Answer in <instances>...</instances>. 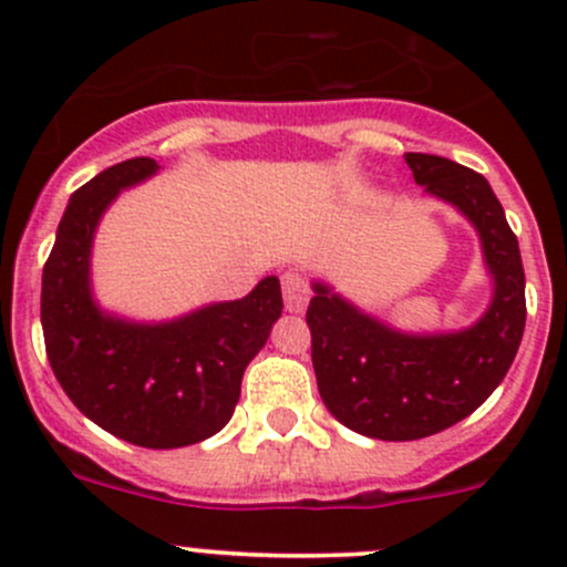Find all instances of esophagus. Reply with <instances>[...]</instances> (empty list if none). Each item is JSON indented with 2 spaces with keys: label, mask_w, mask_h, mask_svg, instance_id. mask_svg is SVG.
Listing matches in <instances>:
<instances>
[{
  "label": "esophagus",
  "mask_w": 567,
  "mask_h": 567,
  "mask_svg": "<svg viewBox=\"0 0 567 567\" xmlns=\"http://www.w3.org/2000/svg\"><path fill=\"white\" fill-rule=\"evenodd\" d=\"M282 293L288 312H305L307 301H310V282L301 274L288 271L282 274Z\"/></svg>",
  "instance_id": "obj_1"
}]
</instances>
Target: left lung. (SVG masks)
Wrapping results in <instances>:
<instances>
[{"label": "left lung", "instance_id": "1", "mask_svg": "<svg viewBox=\"0 0 567 567\" xmlns=\"http://www.w3.org/2000/svg\"><path fill=\"white\" fill-rule=\"evenodd\" d=\"M405 164L431 197L472 221L494 290L466 329L414 334L312 282L307 326L320 398L334 420L381 442L433 436L483 405L511 370L527 320L518 238L488 181L431 153H405Z\"/></svg>", "mask_w": 567, "mask_h": 567}]
</instances>
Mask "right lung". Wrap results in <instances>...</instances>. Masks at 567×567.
I'll list each match as a JSON object with an SVG mask.
<instances>
[{"label": "right lung", "mask_w": 567, "mask_h": 567, "mask_svg": "<svg viewBox=\"0 0 567 567\" xmlns=\"http://www.w3.org/2000/svg\"><path fill=\"white\" fill-rule=\"evenodd\" d=\"M156 173L153 158H128L71 194L43 266L40 323L51 370L87 420L136 447L173 450L230 422L244 370L282 316V290L266 277L244 299L162 323L101 310L90 279L101 216L123 188Z\"/></svg>", "instance_id": "right-lung-1"}]
</instances>
